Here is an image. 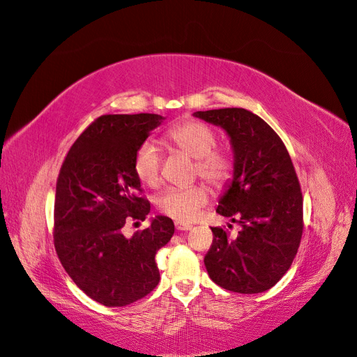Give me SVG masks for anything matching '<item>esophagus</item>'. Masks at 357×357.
<instances>
[{
  "label": "esophagus",
  "mask_w": 357,
  "mask_h": 357,
  "mask_svg": "<svg viewBox=\"0 0 357 357\" xmlns=\"http://www.w3.org/2000/svg\"><path fill=\"white\" fill-rule=\"evenodd\" d=\"M175 226H176V229H178V231H190L191 227H193L191 225H188V223H182V222H176V223H175Z\"/></svg>",
  "instance_id": "1"
}]
</instances>
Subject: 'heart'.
<instances>
[{"mask_svg": "<svg viewBox=\"0 0 357 357\" xmlns=\"http://www.w3.org/2000/svg\"><path fill=\"white\" fill-rule=\"evenodd\" d=\"M167 142L196 160V175L214 187H222L232 176L234 164L229 155L217 151V135L202 122L184 121L172 126ZM161 151L153 140H144L134 155V172L142 184L157 187L160 184ZM209 200L204 185L187 188H167L157 199L160 213L178 222H191Z\"/></svg>", "mask_w": 357, "mask_h": 357, "instance_id": "1", "label": "heart"}]
</instances>
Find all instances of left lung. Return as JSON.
<instances>
[{"label":"left lung","instance_id":"left-lung-1","mask_svg":"<svg viewBox=\"0 0 357 357\" xmlns=\"http://www.w3.org/2000/svg\"><path fill=\"white\" fill-rule=\"evenodd\" d=\"M193 116L220 126L229 137L234 173L215 211L241 226L236 236L211 227L206 271L225 289L267 291L291 267L303 232V197L289 153L271 126L244 108Z\"/></svg>","mask_w":357,"mask_h":357}]
</instances>
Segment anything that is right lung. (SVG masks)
Listing matches in <instances>:
<instances>
[{
  "label": "right lung",
  "mask_w": 357,
  "mask_h": 357,
  "mask_svg": "<svg viewBox=\"0 0 357 357\" xmlns=\"http://www.w3.org/2000/svg\"><path fill=\"white\" fill-rule=\"evenodd\" d=\"M160 114L100 116L72 144L60 169L54 205V244L77 287L98 303L116 307L143 298L158 285L155 255L175 225L166 215L125 236L128 218L144 220L148 200L137 196L140 181L134 155Z\"/></svg>",
  "instance_id": "1"
}]
</instances>
